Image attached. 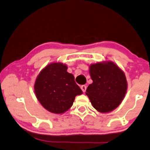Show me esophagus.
Listing matches in <instances>:
<instances>
[{
    "mask_svg": "<svg viewBox=\"0 0 150 150\" xmlns=\"http://www.w3.org/2000/svg\"><path fill=\"white\" fill-rule=\"evenodd\" d=\"M81 90H82L83 92H86L87 87H86V86H85V85H82V86H81Z\"/></svg>",
    "mask_w": 150,
    "mask_h": 150,
    "instance_id": "34e87169",
    "label": "esophagus"
}]
</instances>
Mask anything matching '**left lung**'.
Listing matches in <instances>:
<instances>
[{
    "label": "left lung",
    "instance_id": "1",
    "mask_svg": "<svg viewBox=\"0 0 150 150\" xmlns=\"http://www.w3.org/2000/svg\"><path fill=\"white\" fill-rule=\"evenodd\" d=\"M89 71L93 83L87 87L86 95L93 106L100 112H108L117 108L127 87L123 72L110 61L91 64Z\"/></svg>",
    "mask_w": 150,
    "mask_h": 150
}]
</instances>
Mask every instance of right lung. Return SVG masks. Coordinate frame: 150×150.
<instances>
[{"label":"right lung","mask_w":150,"mask_h":150,"mask_svg":"<svg viewBox=\"0 0 150 150\" xmlns=\"http://www.w3.org/2000/svg\"><path fill=\"white\" fill-rule=\"evenodd\" d=\"M36 96L49 112L62 114L72 106L76 95L82 91L67 72V67L53 63L47 65L38 76L35 83Z\"/></svg>","instance_id":"right-lung-1"}]
</instances>
